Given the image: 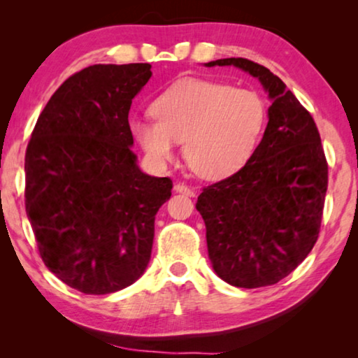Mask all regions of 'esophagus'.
I'll return each instance as SVG.
<instances>
[{"instance_id":"1","label":"esophagus","mask_w":358,"mask_h":358,"mask_svg":"<svg viewBox=\"0 0 358 358\" xmlns=\"http://www.w3.org/2000/svg\"><path fill=\"white\" fill-rule=\"evenodd\" d=\"M174 190L176 192H179V194H184V195H189V197H194L195 195V192L192 189L189 187V185H185L184 182H178L174 185Z\"/></svg>"}]
</instances>
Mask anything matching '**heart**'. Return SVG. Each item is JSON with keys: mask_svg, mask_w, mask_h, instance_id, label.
<instances>
[{"mask_svg": "<svg viewBox=\"0 0 358 358\" xmlns=\"http://www.w3.org/2000/svg\"><path fill=\"white\" fill-rule=\"evenodd\" d=\"M155 120H135L131 131L151 161L173 159L184 143L187 164L203 178L238 171L256 148L266 124L262 96L227 83L184 80L151 106Z\"/></svg>", "mask_w": 358, "mask_h": 358, "instance_id": "heart-1", "label": "heart"}]
</instances>
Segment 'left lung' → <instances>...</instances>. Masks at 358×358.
<instances>
[{"mask_svg": "<svg viewBox=\"0 0 358 358\" xmlns=\"http://www.w3.org/2000/svg\"><path fill=\"white\" fill-rule=\"evenodd\" d=\"M238 66L257 78L272 106L264 136L238 173L202 189L197 210L208 257L229 285H275L305 261L317 241L327 190V161L310 112L285 83L248 58Z\"/></svg>", "mask_w": 358, "mask_h": 358, "instance_id": "obj_1", "label": "left lung"}]
</instances>
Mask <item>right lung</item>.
<instances>
[{
	"instance_id": "1",
	"label": "right lung",
	"mask_w": 358,
	"mask_h": 358,
	"mask_svg": "<svg viewBox=\"0 0 358 358\" xmlns=\"http://www.w3.org/2000/svg\"><path fill=\"white\" fill-rule=\"evenodd\" d=\"M150 63L92 65L43 107L26 150V212L42 261L86 295L129 287L145 272L155 215L173 180L141 173L129 125Z\"/></svg>"
}]
</instances>
